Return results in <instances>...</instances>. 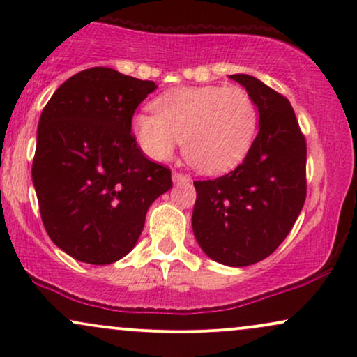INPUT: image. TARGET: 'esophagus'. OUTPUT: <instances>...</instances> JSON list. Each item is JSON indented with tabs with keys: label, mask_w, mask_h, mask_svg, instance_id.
Returning <instances> with one entry per match:
<instances>
[{
	"label": "esophagus",
	"mask_w": 357,
	"mask_h": 357,
	"mask_svg": "<svg viewBox=\"0 0 357 357\" xmlns=\"http://www.w3.org/2000/svg\"><path fill=\"white\" fill-rule=\"evenodd\" d=\"M173 181L176 184H183V183H190V176L183 174V173H176V171H173Z\"/></svg>",
	"instance_id": "esophagus-1"
}]
</instances>
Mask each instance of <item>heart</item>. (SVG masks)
I'll return each instance as SVG.
<instances>
[{
    "mask_svg": "<svg viewBox=\"0 0 357 357\" xmlns=\"http://www.w3.org/2000/svg\"><path fill=\"white\" fill-rule=\"evenodd\" d=\"M153 112L132 117L139 147L154 161H167L181 146L192 167L218 174L236 166L257 134L253 97L241 87H179L153 102Z\"/></svg>",
    "mask_w": 357,
    "mask_h": 357,
    "instance_id": "1",
    "label": "heart"
}]
</instances>
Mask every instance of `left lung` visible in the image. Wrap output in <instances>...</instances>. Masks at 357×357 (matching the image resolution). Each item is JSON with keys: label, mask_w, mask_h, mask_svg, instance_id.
<instances>
[{"label": "left lung", "mask_w": 357, "mask_h": 357, "mask_svg": "<svg viewBox=\"0 0 357 357\" xmlns=\"http://www.w3.org/2000/svg\"><path fill=\"white\" fill-rule=\"evenodd\" d=\"M253 97L258 134L231 173L196 181L192 233L211 260L248 267L292 230L305 202V139L284 96L247 73L230 75Z\"/></svg>", "instance_id": "1"}]
</instances>
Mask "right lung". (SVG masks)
Masks as SVG:
<instances>
[{"mask_svg": "<svg viewBox=\"0 0 357 357\" xmlns=\"http://www.w3.org/2000/svg\"><path fill=\"white\" fill-rule=\"evenodd\" d=\"M158 89L114 68L79 72L45 105L31 178L48 236L65 253L109 265L136 247L146 213L173 188L130 134L137 105Z\"/></svg>", "mask_w": 357, "mask_h": 357, "instance_id": "obj_1", "label": "right lung"}]
</instances>
